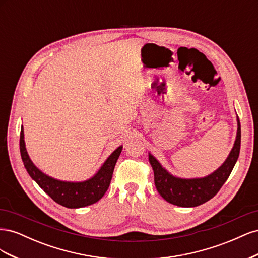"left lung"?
Masks as SVG:
<instances>
[{
    "label": "left lung",
    "instance_id": "left-lung-1",
    "mask_svg": "<svg viewBox=\"0 0 258 258\" xmlns=\"http://www.w3.org/2000/svg\"><path fill=\"white\" fill-rule=\"evenodd\" d=\"M241 144V126L238 118L237 139L228 158L215 172L204 178L183 179L169 174L160 163L150 155V162L154 170L155 186L160 196L178 207H197L213 198L227 181L239 157Z\"/></svg>",
    "mask_w": 258,
    "mask_h": 258
}]
</instances>
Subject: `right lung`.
Returning <instances> with one entry per match:
<instances>
[{
    "label": "right lung",
    "instance_id": "1",
    "mask_svg": "<svg viewBox=\"0 0 258 258\" xmlns=\"http://www.w3.org/2000/svg\"><path fill=\"white\" fill-rule=\"evenodd\" d=\"M19 145L23 165H25L29 175L53 201L70 209L90 206L96 204L104 196L108 186H110L117 159H118L122 150V146L117 148L107 158L104 165L101 167L99 172L88 181L82 183H70L58 181V179L46 175L33 165L26 151L22 128L20 131Z\"/></svg>",
    "mask_w": 258,
    "mask_h": 258
}]
</instances>
